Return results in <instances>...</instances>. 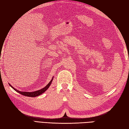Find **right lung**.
<instances>
[{
	"label": "right lung",
	"instance_id": "obj_1",
	"mask_svg": "<svg viewBox=\"0 0 129 129\" xmlns=\"http://www.w3.org/2000/svg\"><path fill=\"white\" fill-rule=\"evenodd\" d=\"M53 77H52V79L51 80V81H50L48 84L46 86H45L44 88H43V89H40V90H37V91H32V92H27V91H19L18 90H17L15 88H14V87L12 86L11 85L9 84V85H10V86H11V88H13L14 89V90L17 91V93L21 94H22L23 95H25V96H27V97H36V96H39V95L41 94H43V93H44L45 91H46L49 88V87L51 85V83L52 82V80H53Z\"/></svg>",
	"mask_w": 129,
	"mask_h": 129
}]
</instances>
